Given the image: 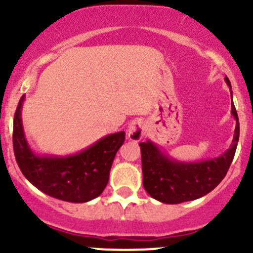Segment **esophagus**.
I'll list each match as a JSON object with an SVG mask.
<instances>
[{
	"label": "esophagus",
	"instance_id": "obj_1",
	"mask_svg": "<svg viewBox=\"0 0 253 253\" xmlns=\"http://www.w3.org/2000/svg\"><path fill=\"white\" fill-rule=\"evenodd\" d=\"M147 132V126L142 120H136V121L131 122L127 128V136L131 141L139 142L144 137Z\"/></svg>",
	"mask_w": 253,
	"mask_h": 253
}]
</instances>
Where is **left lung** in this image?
Returning a JSON list of instances; mask_svg holds the SVG:
<instances>
[{
	"mask_svg": "<svg viewBox=\"0 0 253 253\" xmlns=\"http://www.w3.org/2000/svg\"><path fill=\"white\" fill-rule=\"evenodd\" d=\"M225 83L231 89L227 77ZM231 115L236 121L234 139L230 148L215 158L181 162L164 153L151 139L139 143L146 192L164 204H179L199 199L216 188L229 170L239 142L240 124L234 104H231Z\"/></svg>",
	"mask_w": 253,
	"mask_h": 253,
	"instance_id": "8db88e82",
	"label": "left lung"
}]
</instances>
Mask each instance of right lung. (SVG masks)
Segmentation results:
<instances>
[{
  "instance_id": "right-lung-1",
  "label": "right lung",
  "mask_w": 253,
  "mask_h": 253,
  "mask_svg": "<svg viewBox=\"0 0 253 253\" xmlns=\"http://www.w3.org/2000/svg\"><path fill=\"white\" fill-rule=\"evenodd\" d=\"M24 97L14 114L13 149L27 180L44 194L64 202L86 203L99 197L109 183L112 162L124 144L125 132L107 134L69 156L37 153L28 143L22 124Z\"/></svg>"
}]
</instances>
